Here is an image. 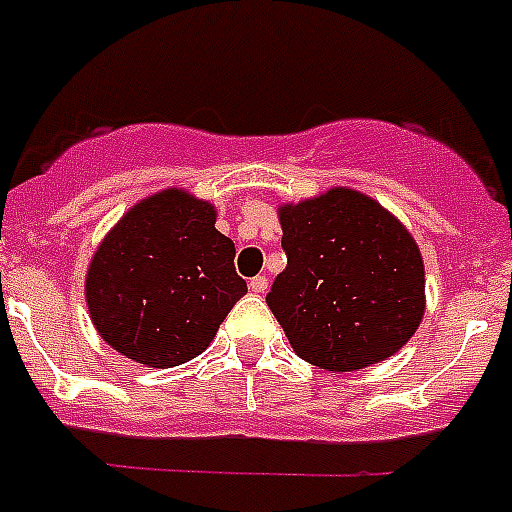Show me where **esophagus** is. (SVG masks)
Instances as JSON below:
<instances>
[{
	"mask_svg": "<svg viewBox=\"0 0 512 512\" xmlns=\"http://www.w3.org/2000/svg\"><path fill=\"white\" fill-rule=\"evenodd\" d=\"M249 291H255V294H265V291H268V278L265 276L249 278Z\"/></svg>",
	"mask_w": 512,
	"mask_h": 512,
	"instance_id": "34e87169",
	"label": "esophagus"
}]
</instances>
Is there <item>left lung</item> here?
<instances>
[{
  "instance_id": "1",
  "label": "left lung",
  "mask_w": 512,
  "mask_h": 512,
  "mask_svg": "<svg viewBox=\"0 0 512 512\" xmlns=\"http://www.w3.org/2000/svg\"><path fill=\"white\" fill-rule=\"evenodd\" d=\"M289 263L265 296L291 349L328 372L385 362L427 307L424 260L411 231L375 197L333 187L278 205Z\"/></svg>"
}]
</instances>
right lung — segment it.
<instances>
[{
	"mask_svg": "<svg viewBox=\"0 0 512 512\" xmlns=\"http://www.w3.org/2000/svg\"><path fill=\"white\" fill-rule=\"evenodd\" d=\"M216 205L169 187L132 205L96 247L85 302L98 336L145 367H176L216 338L247 283Z\"/></svg>",
	"mask_w": 512,
	"mask_h": 512,
	"instance_id": "obj_1",
	"label": "right lung"
}]
</instances>
